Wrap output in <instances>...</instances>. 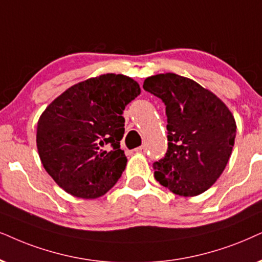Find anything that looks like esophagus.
Instances as JSON below:
<instances>
[{"mask_svg":"<svg viewBox=\"0 0 262 262\" xmlns=\"http://www.w3.org/2000/svg\"><path fill=\"white\" fill-rule=\"evenodd\" d=\"M135 151L139 152V154H145V152H146V146H145V145H141L140 147L135 148Z\"/></svg>","mask_w":262,"mask_h":262,"instance_id":"1","label":"esophagus"}]
</instances>
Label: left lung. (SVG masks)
<instances>
[{"mask_svg": "<svg viewBox=\"0 0 262 262\" xmlns=\"http://www.w3.org/2000/svg\"><path fill=\"white\" fill-rule=\"evenodd\" d=\"M142 87L162 99L168 118V150L154 163L155 179L179 196L203 193L232 154L237 129L232 112L213 92L171 72L147 77Z\"/></svg>", "mask_w": 262, "mask_h": 262, "instance_id": "obj_1", "label": "left lung"}]
</instances>
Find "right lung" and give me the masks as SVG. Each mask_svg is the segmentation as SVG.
I'll use <instances>...</instances> for the list:
<instances>
[{"label": "right lung", "mask_w": 262, "mask_h": 262, "mask_svg": "<svg viewBox=\"0 0 262 262\" xmlns=\"http://www.w3.org/2000/svg\"><path fill=\"white\" fill-rule=\"evenodd\" d=\"M140 92L133 78L105 74L71 85L42 112L36 133L39 158L65 192L94 200L115 186L127 164L120 148L122 114ZM106 144L110 151L103 150Z\"/></svg>", "instance_id": "1"}]
</instances>
